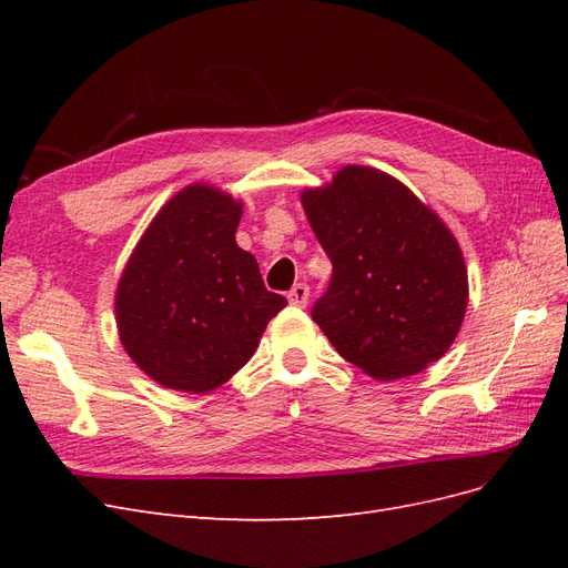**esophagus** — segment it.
Wrapping results in <instances>:
<instances>
[{"label":"esophagus","mask_w":568,"mask_h":568,"mask_svg":"<svg viewBox=\"0 0 568 568\" xmlns=\"http://www.w3.org/2000/svg\"><path fill=\"white\" fill-rule=\"evenodd\" d=\"M307 296H311V288H307L305 284H296L294 288L288 291V303L291 305H298V307H305V303H307Z\"/></svg>","instance_id":"1"}]
</instances>
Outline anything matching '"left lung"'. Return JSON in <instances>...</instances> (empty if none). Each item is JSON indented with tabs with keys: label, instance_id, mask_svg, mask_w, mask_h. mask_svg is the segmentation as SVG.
<instances>
[{
	"label": "left lung",
	"instance_id": "obj_1",
	"mask_svg": "<svg viewBox=\"0 0 568 568\" xmlns=\"http://www.w3.org/2000/svg\"><path fill=\"white\" fill-rule=\"evenodd\" d=\"M301 203L334 267L313 320L338 355L390 382L448 353L469 277L438 213L369 165H343L332 182L303 189Z\"/></svg>",
	"mask_w": 568,
	"mask_h": 568
}]
</instances>
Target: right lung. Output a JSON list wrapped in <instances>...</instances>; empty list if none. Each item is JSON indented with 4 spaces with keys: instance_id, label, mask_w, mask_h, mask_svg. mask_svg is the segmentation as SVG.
Listing matches in <instances>:
<instances>
[{
    "instance_id": "right-lung-1",
    "label": "right lung",
    "mask_w": 568,
    "mask_h": 568,
    "mask_svg": "<svg viewBox=\"0 0 568 568\" xmlns=\"http://www.w3.org/2000/svg\"><path fill=\"white\" fill-rule=\"evenodd\" d=\"M244 203L209 182L165 201L115 288V326L132 363L163 388L209 393L253 357L286 298L239 248Z\"/></svg>"
}]
</instances>
